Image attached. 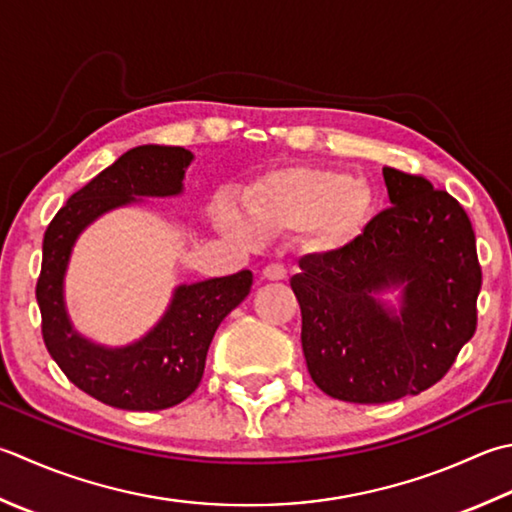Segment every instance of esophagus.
<instances>
[{
    "instance_id": "34e87169",
    "label": "esophagus",
    "mask_w": 512,
    "mask_h": 512,
    "mask_svg": "<svg viewBox=\"0 0 512 512\" xmlns=\"http://www.w3.org/2000/svg\"><path fill=\"white\" fill-rule=\"evenodd\" d=\"M286 277H288V273L282 264H268L262 270V279H268V282H282V279H286Z\"/></svg>"
}]
</instances>
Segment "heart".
<instances>
[{"label":"heart","mask_w":512,"mask_h":512,"mask_svg":"<svg viewBox=\"0 0 512 512\" xmlns=\"http://www.w3.org/2000/svg\"><path fill=\"white\" fill-rule=\"evenodd\" d=\"M243 215L235 204L215 206V224L239 242L304 230L317 253L357 244L373 219L375 193L364 179L326 168H279L244 186Z\"/></svg>","instance_id":"1"}]
</instances>
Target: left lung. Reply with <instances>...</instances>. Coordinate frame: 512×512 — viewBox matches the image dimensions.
<instances>
[{"label": "left lung", "mask_w": 512, "mask_h": 512, "mask_svg": "<svg viewBox=\"0 0 512 512\" xmlns=\"http://www.w3.org/2000/svg\"><path fill=\"white\" fill-rule=\"evenodd\" d=\"M390 208L342 253L293 275L308 373L326 395L384 404L442 379L475 335L482 268L466 210L428 179L384 168ZM400 290L398 306L381 297Z\"/></svg>", "instance_id": "1"}]
</instances>
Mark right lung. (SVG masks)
I'll return each instance as SVG.
<instances>
[{
  "label": "right lung",
  "mask_w": 512,
  "mask_h": 512,
  "mask_svg": "<svg viewBox=\"0 0 512 512\" xmlns=\"http://www.w3.org/2000/svg\"><path fill=\"white\" fill-rule=\"evenodd\" d=\"M193 159L182 146L148 144L128 150L70 195L44 233L35 290L44 344L70 382L113 408L164 410L193 395L217 326L253 286L250 270L179 284L159 322L126 346L97 344L70 322L64 279L79 235L115 208L142 204L146 197L182 195Z\"/></svg>",
  "instance_id": "obj_1"
}]
</instances>
